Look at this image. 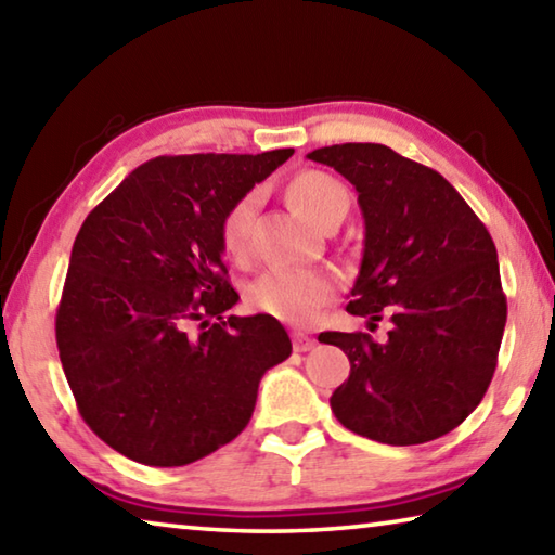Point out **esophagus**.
<instances>
[{
  "instance_id": "esophagus-1",
  "label": "esophagus",
  "mask_w": 555,
  "mask_h": 555,
  "mask_svg": "<svg viewBox=\"0 0 555 555\" xmlns=\"http://www.w3.org/2000/svg\"><path fill=\"white\" fill-rule=\"evenodd\" d=\"M294 350L296 352H308V350H313L315 347V337H311V335H306V333H300V331H294Z\"/></svg>"
}]
</instances>
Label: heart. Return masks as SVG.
<instances>
[{
	"label": "heart",
	"mask_w": 555,
	"mask_h": 555,
	"mask_svg": "<svg viewBox=\"0 0 555 555\" xmlns=\"http://www.w3.org/2000/svg\"><path fill=\"white\" fill-rule=\"evenodd\" d=\"M286 198L300 218L315 228L350 208V193L325 171H300L286 185ZM257 195H244L224 212L220 224L222 251L232 261L247 257L249 228L255 218ZM337 294V281L323 269H269L251 281L247 288L249 304L257 311L274 315L291 325H308L321 315Z\"/></svg>",
	"instance_id": "b5f03b06"
}]
</instances>
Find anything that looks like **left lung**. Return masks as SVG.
Wrapping results in <instances>:
<instances>
[{
	"instance_id": "1",
	"label": "left lung",
	"mask_w": 555,
	"mask_h": 555,
	"mask_svg": "<svg viewBox=\"0 0 555 555\" xmlns=\"http://www.w3.org/2000/svg\"><path fill=\"white\" fill-rule=\"evenodd\" d=\"M354 185L364 251L347 313L389 337L321 333L350 360L333 391L335 418L387 446L446 436L477 409L496 367L506 298L494 242L434 168L384 144H335L308 154Z\"/></svg>"
}]
</instances>
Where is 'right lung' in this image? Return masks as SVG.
Wrapping results in <instances>:
<instances>
[{"mask_svg":"<svg viewBox=\"0 0 555 555\" xmlns=\"http://www.w3.org/2000/svg\"><path fill=\"white\" fill-rule=\"evenodd\" d=\"M291 154L156 156L82 222L55 343L80 416L134 463L178 467L230 443L291 354L276 318H222L240 296L220 244L224 212Z\"/></svg>","mask_w":555,"mask_h":555,"instance_id":"obj_1","label":"right lung"}]
</instances>
